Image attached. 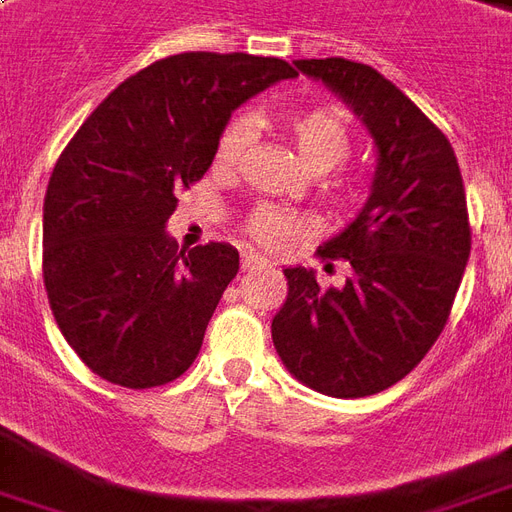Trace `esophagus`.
Listing matches in <instances>:
<instances>
[{
  "label": "esophagus",
  "instance_id": "esophagus-1",
  "mask_svg": "<svg viewBox=\"0 0 512 512\" xmlns=\"http://www.w3.org/2000/svg\"><path fill=\"white\" fill-rule=\"evenodd\" d=\"M271 263H268L266 257H260V255H244L241 257V268L244 271H263V268H268Z\"/></svg>",
  "mask_w": 512,
  "mask_h": 512
}]
</instances>
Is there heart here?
I'll return each instance as SVG.
<instances>
[{
  "label": "heart",
  "instance_id": "obj_1",
  "mask_svg": "<svg viewBox=\"0 0 512 512\" xmlns=\"http://www.w3.org/2000/svg\"><path fill=\"white\" fill-rule=\"evenodd\" d=\"M282 127L287 135L295 140L298 154L304 162L317 173L331 170L342 165L350 157L352 135L347 127V119L333 108H304V111L287 113L282 119ZM249 138V121L233 119L227 124L217 140V151H214V162L217 168L227 170L233 168L244 151V143ZM339 192L350 195V184H339ZM295 222L276 208H257L252 219H249V233L266 246L282 244L290 233H293Z\"/></svg>",
  "mask_w": 512,
  "mask_h": 512
}]
</instances>
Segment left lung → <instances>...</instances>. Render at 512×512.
Masks as SVG:
<instances>
[{"instance_id":"left-lung-1","label":"left lung","mask_w":512,"mask_h":512,"mask_svg":"<svg viewBox=\"0 0 512 512\" xmlns=\"http://www.w3.org/2000/svg\"><path fill=\"white\" fill-rule=\"evenodd\" d=\"M293 64L363 121L377 168L361 211L320 246L350 263L347 282L323 290L312 268H282L287 301L271 336L306 388L361 399L404 380L448 323L472 244L467 195L448 138L374 67L339 56Z\"/></svg>"}]
</instances>
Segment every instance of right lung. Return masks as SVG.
<instances>
[{"instance_id": "add662e5", "label": "right lung", "mask_w": 512, "mask_h": 512, "mask_svg": "<svg viewBox=\"0 0 512 512\" xmlns=\"http://www.w3.org/2000/svg\"><path fill=\"white\" fill-rule=\"evenodd\" d=\"M295 75L274 56H168L119 83L67 143L45 192L43 279L59 331L102 380L154 388L198 358L238 252H176V192L211 168L238 105Z\"/></svg>"}]
</instances>
